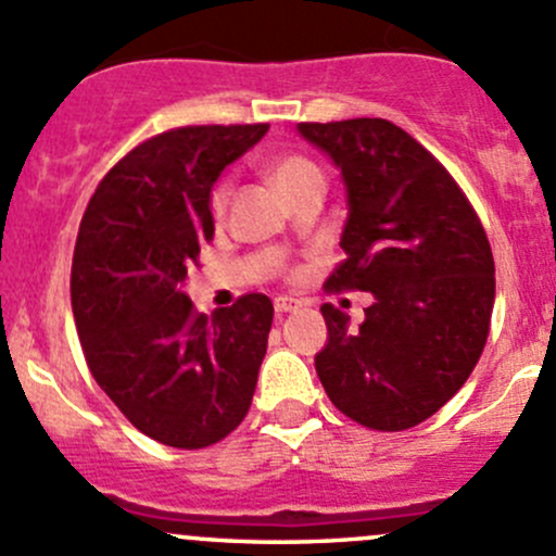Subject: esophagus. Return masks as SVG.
Listing matches in <instances>:
<instances>
[{
    "label": "esophagus",
    "mask_w": 556,
    "mask_h": 556,
    "mask_svg": "<svg viewBox=\"0 0 556 556\" xmlns=\"http://www.w3.org/2000/svg\"><path fill=\"white\" fill-rule=\"evenodd\" d=\"M295 309H301V301L288 299V295H279V299H274V312H277V314H288V312H295Z\"/></svg>",
    "instance_id": "obj_1"
}]
</instances>
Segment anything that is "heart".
Wrapping results in <instances>:
<instances>
[{"label":"heart","mask_w":556,"mask_h":556,"mask_svg":"<svg viewBox=\"0 0 556 556\" xmlns=\"http://www.w3.org/2000/svg\"><path fill=\"white\" fill-rule=\"evenodd\" d=\"M271 179L285 195H290L293 190H299L301 185L314 182V179H323V182H325L323 169H319V166L314 164L312 159H306V155H299V153L282 155V159L274 161ZM228 201H231V179H220V182H217L215 188H212V193H210L212 215H215V217L226 215Z\"/></svg>","instance_id":"obj_1"}]
</instances>
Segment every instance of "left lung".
Segmentation results:
<instances>
[{"label":"left lung","mask_w":556,"mask_h":556,"mask_svg":"<svg viewBox=\"0 0 556 556\" xmlns=\"http://www.w3.org/2000/svg\"><path fill=\"white\" fill-rule=\"evenodd\" d=\"M346 185L344 261L325 288L371 293L361 328L325 304L328 344L314 357L333 406L371 430L433 417L484 352L495 261L454 177L412 134L382 117L299 123Z\"/></svg>","instance_id":"8db88e82"}]
</instances>
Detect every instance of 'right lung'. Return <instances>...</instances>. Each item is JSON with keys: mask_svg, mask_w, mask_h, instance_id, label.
<instances>
[{"mask_svg": "<svg viewBox=\"0 0 556 556\" xmlns=\"http://www.w3.org/2000/svg\"><path fill=\"white\" fill-rule=\"evenodd\" d=\"M268 131L182 126L123 155L88 201L72 257V312L88 368L153 441L204 450L247 417L274 306L244 293L212 317L182 293L215 233L210 193Z\"/></svg>", "mask_w": 556, "mask_h": 556, "instance_id": "add662e5", "label": "right lung"}]
</instances>
